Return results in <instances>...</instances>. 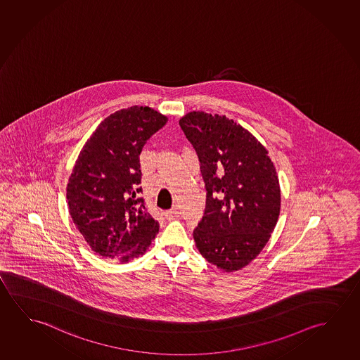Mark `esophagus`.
<instances>
[{
  "mask_svg": "<svg viewBox=\"0 0 360 360\" xmlns=\"http://www.w3.org/2000/svg\"><path fill=\"white\" fill-rule=\"evenodd\" d=\"M164 215H165L167 220H174V219H176L179 217V210H177V207H172L170 210H166L164 212Z\"/></svg>",
  "mask_w": 360,
  "mask_h": 360,
  "instance_id": "34e87169",
  "label": "esophagus"
}]
</instances>
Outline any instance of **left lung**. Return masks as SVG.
Returning <instances> with one entry per match:
<instances>
[{"mask_svg":"<svg viewBox=\"0 0 360 360\" xmlns=\"http://www.w3.org/2000/svg\"><path fill=\"white\" fill-rule=\"evenodd\" d=\"M179 125L198 154L205 183L196 248L226 273L244 268L266 245L279 217V179L268 151L226 116L193 111Z\"/></svg>","mask_w":360,"mask_h":360,"instance_id":"1","label":"left lung"}]
</instances>
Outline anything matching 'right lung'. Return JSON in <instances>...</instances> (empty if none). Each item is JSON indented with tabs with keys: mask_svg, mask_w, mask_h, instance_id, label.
Listing matches in <instances>:
<instances>
[{
	"mask_svg": "<svg viewBox=\"0 0 360 360\" xmlns=\"http://www.w3.org/2000/svg\"><path fill=\"white\" fill-rule=\"evenodd\" d=\"M166 116L148 106L110 115L82 148L68 184L70 215L98 255L129 262L159 231L143 194L140 154Z\"/></svg>",
	"mask_w": 360,
	"mask_h": 360,
	"instance_id": "add662e5",
	"label": "right lung"
}]
</instances>
